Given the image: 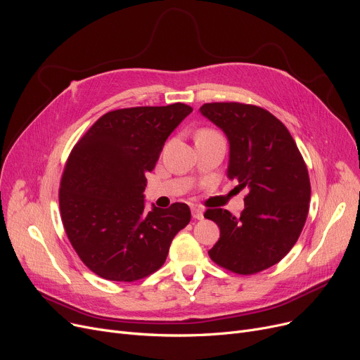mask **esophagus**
I'll return each mask as SVG.
<instances>
[{
  "instance_id": "1",
  "label": "esophagus",
  "mask_w": 360,
  "mask_h": 360,
  "mask_svg": "<svg viewBox=\"0 0 360 360\" xmlns=\"http://www.w3.org/2000/svg\"><path fill=\"white\" fill-rule=\"evenodd\" d=\"M191 213H193V217H194L195 220H202V219H204V213H202L200 209H197V207H193Z\"/></svg>"
}]
</instances>
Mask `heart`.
<instances>
[{"label": "heart", "mask_w": 360, "mask_h": 360, "mask_svg": "<svg viewBox=\"0 0 360 360\" xmlns=\"http://www.w3.org/2000/svg\"><path fill=\"white\" fill-rule=\"evenodd\" d=\"M201 134H213V131H209V129H202V131H200V132H198V136H201Z\"/></svg>", "instance_id": "heart-1"}]
</instances>
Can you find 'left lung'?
Wrapping results in <instances>:
<instances>
[{"label":"left lung","mask_w":360,"mask_h":360,"mask_svg":"<svg viewBox=\"0 0 360 360\" xmlns=\"http://www.w3.org/2000/svg\"><path fill=\"white\" fill-rule=\"evenodd\" d=\"M200 112L228 137V178L248 190L239 217L223 209L204 213L220 229L209 255L238 274L266 270L293 248L307 221L311 184L304 158L288 128L266 109L217 102Z\"/></svg>","instance_id":"8db88e82"}]
</instances>
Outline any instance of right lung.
<instances>
[{
	"instance_id": "right-lung-1",
	"label": "right lung",
	"mask_w": 360,
	"mask_h": 360,
	"mask_svg": "<svg viewBox=\"0 0 360 360\" xmlns=\"http://www.w3.org/2000/svg\"><path fill=\"white\" fill-rule=\"evenodd\" d=\"M193 112L184 103L105 113L74 146L60 190L65 233L80 259L112 281H134L159 270L170 242L191 220L190 207L151 204L146 174L165 141Z\"/></svg>"
}]
</instances>
